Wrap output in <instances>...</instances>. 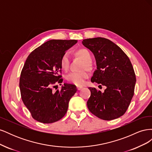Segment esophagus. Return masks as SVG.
Masks as SVG:
<instances>
[{
	"label": "esophagus",
	"instance_id": "34e87169",
	"mask_svg": "<svg viewBox=\"0 0 152 152\" xmlns=\"http://www.w3.org/2000/svg\"><path fill=\"white\" fill-rule=\"evenodd\" d=\"M82 88H83V87H80V86H77V90H78V91H80V90H81Z\"/></svg>",
	"mask_w": 152,
	"mask_h": 152
}]
</instances>
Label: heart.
<instances>
[{"instance_id":"1","label":"heart","mask_w":152,"mask_h":152,"mask_svg":"<svg viewBox=\"0 0 152 152\" xmlns=\"http://www.w3.org/2000/svg\"><path fill=\"white\" fill-rule=\"evenodd\" d=\"M76 55L81 58L84 60L82 68L87 69V70H91L93 68V65L91 62V54L88 49L86 48H82L78 49L75 52ZM60 66L63 70L66 71L70 66V57L67 53H64L60 59ZM89 75L87 72L84 71L81 72H72L66 75V80L76 86H83L85 83V80L88 78Z\"/></svg>"}]
</instances>
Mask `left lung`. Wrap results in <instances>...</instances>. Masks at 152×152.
Wrapping results in <instances>:
<instances>
[{"mask_svg":"<svg viewBox=\"0 0 152 152\" xmlns=\"http://www.w3.org/2000/svg\"><path fill=\"white\" fill-rule=\"evenodd\" d=\"M82 42L94 54L96 61L97 69L91 82L107 87L104 93L89 87L91 93L87 102L89 110L104 121L121 117L134 96L136 82L129 58L117 45L107 39H87Z\"/></svg>","mask_w":152,"mask_h":152,"instance_id":"obj_1","label":"left lung"}]
</instances>
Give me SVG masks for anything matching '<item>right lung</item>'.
Returning <instances> with one entry per match:
<instances>
[{"label":"right lung","instance_id":"add662e5","mask_svg":"<svg viewBox=\"0 0 152 152\" xmlns=\"http://www.w3.org/2000/svg\"><path fill=\"white\" fill-rule=\"evenodd\" d=\"M77 42L76 40H50L27 58L21 73L20 89L23 102L35 120L50 124L66 114L76 86L64 84L60 91L55 92L53 88L63 82L59 75L61 56Z\"/></svg>","mask_w":152,"mask_h":152}]
</instances>
